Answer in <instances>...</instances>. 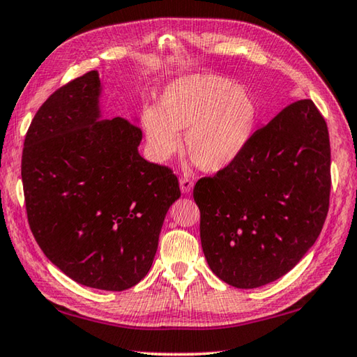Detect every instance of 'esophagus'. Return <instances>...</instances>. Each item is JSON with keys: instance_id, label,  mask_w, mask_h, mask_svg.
<instances>
[{"instance_id": "1", "label": "esophagus", "mask_w": 357, "mask_h": 357, "mask_svg": "<svg viewBox=\"0 0 357 357\" xmlns=\"http://www.w3.org/2000/svg\"><path fill=\"white\" fill-rule=\"evenodd\" d=\"M192 186H194V181H192V178H191V177L183 176V177L180 178V190H181V192H185V194L191 192Z\"/></svg>"}]
</instances>
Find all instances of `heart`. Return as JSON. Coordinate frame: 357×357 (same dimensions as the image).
<instances>
[{"instance_id":"obj_1","label":"heart","mask_w":357,"mask_h":357,"mask_svg":"<svg viewBox=\"0 0 357 357\" xmlns=\"http://www.w3.org/2000/svg\"><path fill=\"white\" fill-rule=\"evenodd\" d=\"M258 110L252 93L233 80L196 74L181 77L161 93L158 109L146 107L143 127L153 160L166 161L181 147L208 172L225 169L250 139Z\"/></svg>"}]
</instances>
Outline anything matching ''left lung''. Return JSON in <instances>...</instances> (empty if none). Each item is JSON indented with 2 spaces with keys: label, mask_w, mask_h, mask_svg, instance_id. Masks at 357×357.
Here are the masks:
<instances>
[{
  "label": "left lung",
  "mask_w": 357,
  "mask_h": 357,
  "mask_svg": "<svg viewBox=\"0 0 357 357\" xmlns=\"http://www.w3.org/2000/svg\"><path fill=\"white\" fill-rule=\"evenodd\" d=\"M331 192L325 118L311 99L284 107L225 169L194 186L208 266L238 289L286 275L324 228Z\"/></svg>",
  "instance_id": "obj_1"
}]
</instances>
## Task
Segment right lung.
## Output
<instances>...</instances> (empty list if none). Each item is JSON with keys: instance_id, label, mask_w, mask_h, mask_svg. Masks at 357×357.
Masks as SVG:
<instances>
[{"instance_id": "obj_1", "label": "right lung", "mask_w": 357, "mask_h": 357, "mask_svg": "<svg viewBox=\"0 0 357 357\" xmlns=\"http://www.w3.org/2000/svg\"><path fill=\"white\" fill-rule=\"evenodd\" d=\"M99 95L89 71L45 100L26 133L22 180L46 258L79 284L119 292L149 272L180 188L171 167L139 155L137 124L98 123Z\"/></svg>"}]
</instances>
